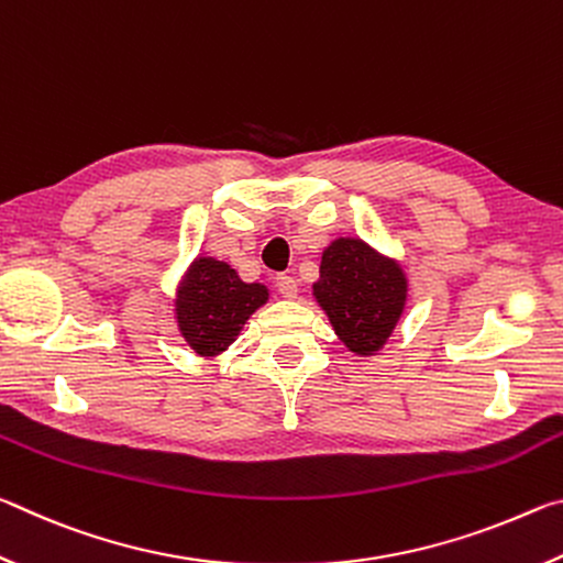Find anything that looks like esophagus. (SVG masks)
Listing matches in <instances>:
<instances>
[{"mask_svg":"<svg viewBox=\"0 0 563 563\" xmlns=\"http://www.w3.org/2000/svg\"><path fill=\"white\" fill-rule=\"evenodd\" d=\"M275 288H278L283 298H298V280H295L292 275H278V278H275Z\"/></svg>","mask_w":563,"mask_h":563,"instance_id":"obj_1","label":"esophagus"}]
</instances>
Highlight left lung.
Returning a JSON list of instances; mask_svg holds the SVG:
<instances>
[{
    "mask_svg": "<svg viewBox=\"0 0 563 563\" xmlns=\"http://www.w3.org/2000/svg\"><path fill=\"white\" fill-rule=\"evenodd\" d=\"M312 298L338 340L357 357L379 355L409 298L402 263L357 235H338L322 247Z\"/></svg>",
    "mask_w": 563,
    "mask_h": 563,
    "instance_id": "obj_1",
    "label": "left lung"
}]
</instances>
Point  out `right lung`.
<instances>
[{
	"mask_svg": "<svg viewBox=\"0 0 563 563\" xmlns=\"http://www.w3.org/2000/svg\"><path fill=\"white\" fill-rule=\"evenodd\" d=\"M271 300L268 285L245 283L231 263L196 255L176 283L174 320L198 357L213 360L233 345L245 322Z\"/></svg>",
	"mask_w": 563,
	"mask_h": 563,
	"instance_id": "right-lung-1",
	"label": "right lung"
}]
</instances>
